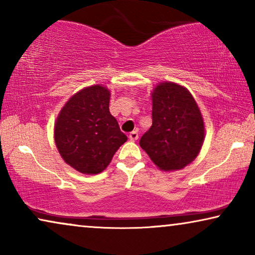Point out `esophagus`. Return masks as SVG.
<instances>
[{
    "instance_id": "esophagus-1",
    "label": "esophagus",
    "mask_w": 255,
    "mask_h": 255,
    "mask_svg": "<svg viewBox=\"0 0 255 255\" xmlns=\"http://www.w3.org/2000/svg\"><path fill=\"white\" fill-rule=\"evenodd\" d=\"M138 137H139V134H138V132H137V131H132L131 133L128 134V138H130V140H132V141L137 140Z\"/></svg>"
}]
</instances>
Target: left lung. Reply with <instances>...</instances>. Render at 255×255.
<instances>
[{"label": "left lung", "mask_w": 255, "mask_h": 255, "mask_svg": "<svg viewBox=\"0 0 255 255\" xmlns=\"http://www.w3.org/2000/svg\"><path fill=\"white\" fill-rule=\"evenodd\" d=\"M204 122L189 90L174 82H161L152 92V127L140 147L165 172L182 169L200 153Z\"/></svg>", "instance_id": "left-lung-1"}]
</instances>
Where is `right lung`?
Masks as SVG:
<instances>
[{
  "instance_id": "1",
  "label": "right lung",
  "mask_w": 255,
  "mask_h": 255,
  "mask_svg": "<svg viewBox=\"0 0 255 255\" xmlns=\"http://www.w3.org/2000/svg\"><path fill=\"white\" fill-rule=\"evenodd\" d=\"M106 87H87L74 94L59 113L54 141L66 163L83 174H99L128 140L109 111Z\"/></svg>"
}]
</instances>
